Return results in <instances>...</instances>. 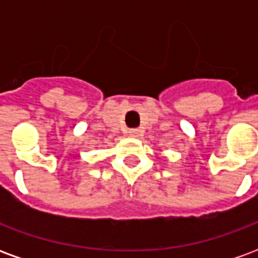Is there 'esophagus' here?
<instances>
[{"instance_id":"esophagus-1","label":"esophagus","mask_w":258,"mask_h":258,"mask_svg":"<svg viewBox=\"0 0 258 258\" xmlns=\"http://www.w3.org/2000/svg\"><path fill=\"white\" fill-rule=\"evenodd\" d=\"M141 131L138 128H131L128 130V135L130 137H134V138H137V137H140Z\"/></svg>"}]
</instances>
